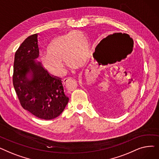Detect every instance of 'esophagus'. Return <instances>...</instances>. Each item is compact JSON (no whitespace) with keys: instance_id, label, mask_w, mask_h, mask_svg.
I'll use <instances>...</instances> for the list:
<instances>
[{"instance_id":"obj_1","label":"esophagus","mask_w":159,"mask_h":159,"mask_svg":"<svg viewBox=\"0 0 159 159\" xmlns=\"http://www.w3.org/2000/svg\"><path fill=\"white\" fill-rule=\"evenodd\" d=\"M70 80H71V78H65V79L63 80V82H64V84H68V83L70 81Z\"/></svg>"}]
</instances>
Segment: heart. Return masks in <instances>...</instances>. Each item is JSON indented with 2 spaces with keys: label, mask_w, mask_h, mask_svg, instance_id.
<instances>
[{
  "label": "heart",
  "mask_w": 159,
  "mask_h": 159,
  "mask_svg": "<svg viewBox=\"0 0 159 159\" xmlns=\"http://www.w3.org/2000/svg\"><path fill=\"white\" fill-rule=\"evenodd\" d=\"M89 43L84 33L73 31L55 38L49 43L48 52L42 57L46 68L55 73H62L64 60L76 67V62L86 61L89 57Z\"/></svg>",
  "instance_id": "1"
}]
</instances>
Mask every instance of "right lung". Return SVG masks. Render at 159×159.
Masks as SVG:
<instances>
[{
	"instance_id": "add662e5",
	"label": "right lung",
	"mask_w": 159,
	"mask_h": 159,
	"mask_svg": "<svg viewBox=\"0 0 159 159\" xmlns=\"http://www.w3.org/2000/svg\"><path fill=\"white\" fill-rule=\"evenodd\" d=\"M38 33L28 37L15 55L13 84L21 106L37 117L50 120L59 116L69 101L62 79L50 74L37 60Z\"/></svg>"
}]
</instances>
